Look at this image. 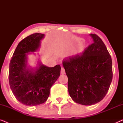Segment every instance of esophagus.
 I'll list each match as a JSON object with an SVG mask.
<instances>
[{"mask_svg":"<svg viewBox=\"0 0 123 123\" xmlns=\"http://www.w3.org/2000/svg\"><path fill=\"white\" fill-rule=\"evenodd\" d=\"M65 73V72L64 68L63 67H62V68H61V74H64Z\"/></svg>","mask_w":123,"mask_h":123,"instance_id":"34e87169","label":"esophagus"}]
</instances>
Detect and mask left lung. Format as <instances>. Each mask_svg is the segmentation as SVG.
Wrapping results in <instances>:
<instances>
[{
  "instance_id": "obj_1",
  "label": "left lung",
  "mask_w": 123,
  "mask_h": 123,
  "mask_svg": "<svg viewBox=\"0 0 123 123\" xmlns=\"http://www.w3.org/2000/svg\"><path fill=\"white\" fill-rule=\"evenodd\" d=\"M93 43L82 53L67 57L63 65L68 88L74 101L83 105L100 102L108 91L112 79V60L102 40L90 34Z\"/></svg>"
}]
</instances>
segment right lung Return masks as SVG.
I'll list each match as a JSON object with an SVG mask.
<instances>
[{"instance_id":"right-lung-1","label":"right lung","mask_w":123,"mask_h":123,"mask_svg":"<svg viewBox=\"0 0 123 123\" xmlns=\"http://www.w3.org/2000/svg\"><path fill=\"white\" fill-rule=\"evenodd\" d=\"M45 35L36 33L26 37L17 46L9 64V82L17 100L27 106H36L46 101L50 88L60 74L61 67L56 65L49 67L39 58L37 65H28V55L41 48Z\"/></svg>"}]
</instances>
